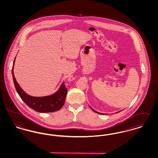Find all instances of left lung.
Here are the masks:
<instances>
[{"label":"left lung","mask_w":158,"mask_h":158,"mask_svg":"<svg viewBox=\"0 0 158 158\" xmlns=\"http://www.w3.org/2000/svg\"><path fill=\"white\" fill-rule=\"evenodd\" d=\"M90 108L92 110V111H94V112H95V113H98V114H101V115H103V114H104L103 113H98L97 111H95L94 109H92L91 107H90ZM120 111H121H121H118V112H117V113H119V112H120Z\"/></svg>","instance_id":"left-lung-1"}]
</instances>
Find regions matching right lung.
Returning <instances> with one entry per match:
<instances>
[{
  "label": "right lung",
  "mask_w": 158,
  "mask_h": 158,
  "mask_svg": "<svg viewBox=\"0 0 158 158\" xmlns=\"http://www.w3.org/2000/svg\"><path fill=\"white\" fill-rule=\"evenodd\" d=\"M15 60L12 69V73L15 89L23 101L31 109L39 113H52L60 110L64 105L67 95L68 89L65 87L64 82L63 83L59 90L51 95L35 97L26 94L16 81L14 74Z\"/></svg>",
  "instance_id": "obj_1"
}]
</instances>
